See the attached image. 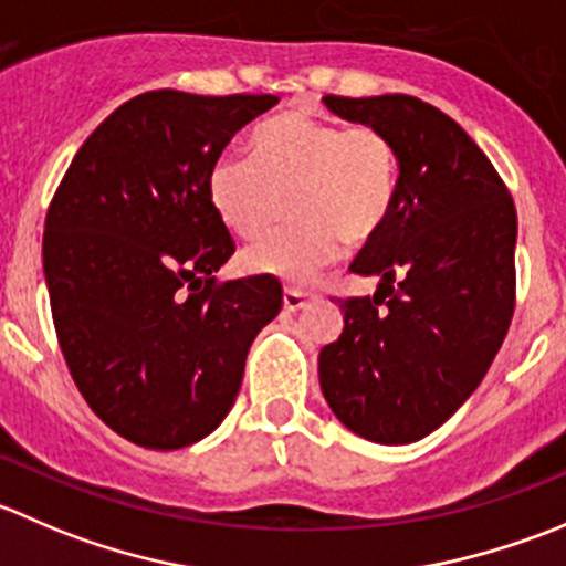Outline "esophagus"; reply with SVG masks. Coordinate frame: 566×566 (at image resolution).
<instances>
[{
    "mask_svg": "<svg viewBox=\"0 0 566 566\" xmlns=\"http://www.w3.org/2000/svg\"><path fill=\"white\" fill-rule=\"evenodd\" d=\"M312 301V293H306V290L301 287H287L284 290V310L287 312H298L304 310L306 304Z\"/></svg>",
    "mask_w": 566,
    "mask_h": 566,
    "instance_id": "obj_1",
    "label": "esophagus"
}]
</instances>
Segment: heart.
Returning <instances> with one entry per match:
<instances>
[{
    "label": "heart",
    "instance_id": "obj_1",
    "mask_svg": "<svg viewBox=\"0 0 566 566\" xmlns=\"http://www.w3.org/2000/svg\"><path fill=\"white\" fill-rule=\"evenodd\" d=\"M400 155L376 124H348L310 109H284L251 135V157H216L207 199L218 221L243 240L276 223L290 199L293 227L243 254L249 271L306 282L337 260L343 240L365 245L389 223L398 199Z\"/></svg>",
    "mask_w": 566,
    "mask_h": 566
}]
</instances>
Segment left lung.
I'll return each instance as SVG.
<instances>
[{"instance_id": "8db88e82", "label": "left lung", "mask_w": 566, "mask_h": 566, "mask_svg": "<svg viewBox=\"0 0 566 566\" xmlns=\"http://www.w3.org/2000/svg\"><path fill=\"white\" fill-rule=\"evenodd\" d=\"M348 120L398 146L389 223L350 262L378 276L376 295L337 298L345 328L321 350V389L354 434L417 442L473 395L517 304V210L473 137L406 93L326 96Z\"/></svg>"}]
</instances>
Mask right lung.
I'll return each mask as SVG.
<instances>
[{"instance_id": "1", "label": "right lung", "mask_w": 566, "mask_h": 566, "mask_svg": "<svg viewBox=\"0 0 566 566\" xmlns=\"http://www.w3.org/2000/svg\"><path fill=\"white\" fill-rule=\"evenodd\" d=\"M271 93L149 91L93 129L43 229L54 332L82 398L115 434L177 451L216 431L245 356L282 310L273 276L218 282L234 254L207 171Z\"/></svg>"}]
</instances>
